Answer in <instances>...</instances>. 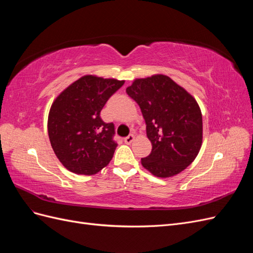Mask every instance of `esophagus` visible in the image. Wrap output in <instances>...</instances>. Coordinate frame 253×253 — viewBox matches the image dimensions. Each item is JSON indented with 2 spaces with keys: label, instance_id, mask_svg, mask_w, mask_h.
<instances>
[{
  "label": "esophagus",
  "instance_id": "esophagus-1",
  "mask_svg": "<svg viewBox=\"0 0 253 253\" xmlns=\"http://www.w3.org/2000/svg\"><path fill=\"white\" fill-rule=\"evenodd\" d=\"M135 139V136H134V134H129L127 137H126L125 138V142L126 143H127V144H129V143H132L133 142V140Z\"/></svg>",
  "mask_w": 253,
  "mask_h": 253
}]
</instances>
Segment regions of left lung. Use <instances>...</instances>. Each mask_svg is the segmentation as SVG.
I'll list each match as a JSON object with an SVG mask.
<instances>
[{"label":"left lung","instance_id":"1","mask_svg":"<svg viewBox=\"0 0 253 253\" xmlns=\"http://www.w3.org/2000/svg\"><path fill=\"white\" fill-rule=\"evenodd\" d=\"M126 93L138 103L152 152L141 165L157 177H171L193 163L203 142V117L194 97L166 75L133 81Z\"/></svg>","mask_w":253,"mask_h":253}]
</instances>
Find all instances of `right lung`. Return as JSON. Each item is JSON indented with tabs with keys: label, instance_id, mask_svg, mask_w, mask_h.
Segmentation results:
<instances>
[{
	"label": "right lung",
	"instance_id": "add662e5",
	"mask_svg": "<svg viewBox=\"0 0 253 253\" xmlns=\"http://www.w3.org/2000/svg\"><path fill=\"white\" fill-rule=\"evenodd\" d=\"M125 80L86 75L67 86L52 102L47 129L51 148L68 171L94 175L108 166L116 150L115 127L100 112Z\"/></svg>",
	"mask_w": 253,
	"mask_h": 253
}]
</instances>
